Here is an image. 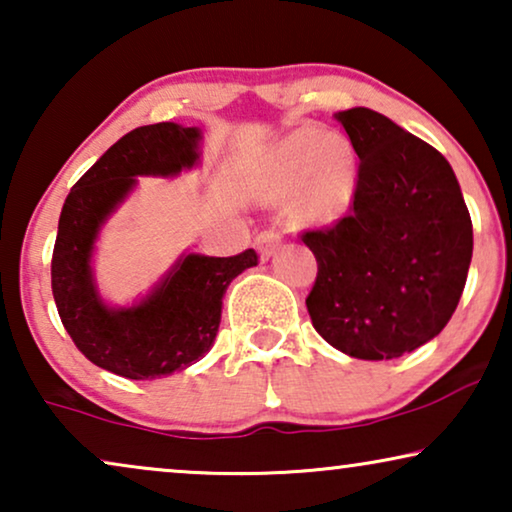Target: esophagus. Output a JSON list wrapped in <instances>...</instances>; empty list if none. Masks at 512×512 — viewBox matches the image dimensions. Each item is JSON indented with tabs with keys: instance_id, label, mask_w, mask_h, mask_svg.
Segmentation results:
<instances>
[{
	"instance_id": "34e87169",
	"label": "esophagus",
	"mask_w": 512,
	"mask_h": 512,
	"mask_svg": "<svg viewBox=\"0 0 512 512\" xmlns=\"http://www.w3.org/2000/svg\"><path fill=\"white\" fill-rule=\"evenodd\" d=\"M279 244H282V235L275 233V230H261V233L256 235V249L261 258H270L277 251Z\"/></svg>"
}]
</instances>
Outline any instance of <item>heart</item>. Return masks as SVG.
Wrapping results in <instances>:
<instances>
[{
  "label": "heart",
  "instance_id": "heart-1",
  "mask_svg": "<svg viewBox=\"0 0 512 512\" xmlns=\"http://www.w3.org/2000/svg\"><path fill=\"white\" fill-rule=\"evenodd\" d=\"M268 184L275 195L296 188V207L307 221L333 223L352 207L359 160L349 139L319 128L293 130L272 153Z\"/></svg>",
  "mask_w": 512,
  "mask_h": 512
}]
</instances>
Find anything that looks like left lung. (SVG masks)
I'll use <instances>...</instances> for the list:
<instances>
[{
    "mask_svg": "<svg viewBox=\"0 0 512 512\" xmlns=\"http://www.w3.org/2000/svg\"><path fill=\"white\" fill-rule=\"evenodd\" d=\"M359 156L352 212L303 242L319 272L307 312L328 345L363 361L398 359L457 310L473 226L443 153L373 109L338 111Z\"/></svg>",
    "mask_w": 512,
    "mask_h": 512,
    "instance_id": "8db88e82",
    "label": "left lung"
}]
</instances>
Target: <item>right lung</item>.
Masks as SVG:
<instances>
[{"label": "right lung", "instance_id": "1", "mask_svg": "<svg viewBox=\"0 0 512 512\" xmlns=\"http://www.w3.org/2000/svg\"><path fill=\"white\" fill-rule=\"evenodd\" d=\"M200 128L156 123L118 139L69 191L55 237L51 286L62 326L79 352L128 380H158L200 361L214 345L223 293L254 268V249L237 256L184 251L132 305H111L97 289L93 256L100 233L137 188V177H177L200 165Z\"/></svg>", "mask_w": 512, "mask_h": 512}]
</instances>
